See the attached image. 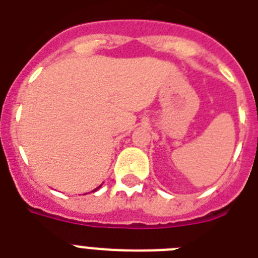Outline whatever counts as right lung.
<instances>
[{"mask_svg": "<svg viewBox=\"0 0 258 258\" xmlns=\"http://www.w3.org/2000/svg\"><path fill=\"white\" fill-rule=\"evenodd\" d=\"M97 188H99V187H97ZM97 188H96V190H97ZM96 190H95V191H96Z\"/></svg>", "mask_w": 258, "mask_h": 258, "instance_id": "obj_1", "label": "right lung"}]
</instances>
